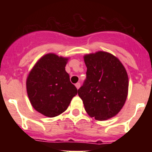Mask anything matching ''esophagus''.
I'll return each instance as SVG.
<instances>
[{"mask_svg": "<svg viewBox=\"0 0 152 152\" xmlns=\"http://www.w3.org/2000/svg\"><path fill=\"white\" fill-rule=\"evenodd\" d=\"M80 86V83H77V84H75V87H76V88H77V89H79Z\"/></svg>", "mask_w": 152, "mask_h": 152, "instance_id": "esophagus-1", "label": "esophagus"}]
</instances>
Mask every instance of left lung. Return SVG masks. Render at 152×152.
<instances>
[{
    "label": "left lung",
    "instance_id": "1",
    "mask_svg": "<svg viewBox=\"0 0 152 152\" xmlns=\"http://www.w3.org/2000/svg\"><path fill=\"white\" fill-rule=\"evenodd\" d=\"M87 77L78 89L84 109L91 117L107 120L121 110L127 98L129 78L116 56L107 52L85 55Z\"/></svg>",
    "mask_w": 152,
    "mask_h": 152
}]
</instances>
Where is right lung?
<instances>
[{"label": "right lung", "mask_w": 152, "mask_h": 152, "mask_svg": "<svg viewBox=\"0 0 152 152\" xmlns=\"http://www.w3.org/2000/svg\"><path fill=\"white\" fill-rule=\"evenodd\" d=\"M68 58L49 53L36 63L26 79V91L33 108L48 117L66 110L78 91L65 71Z\"/></svg>", "instance_id": "obj_1"}]
</instances>
